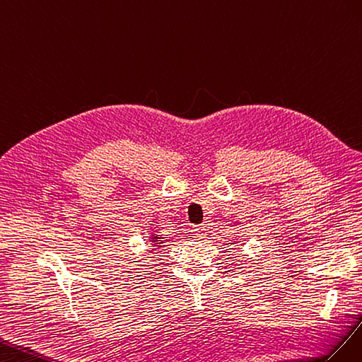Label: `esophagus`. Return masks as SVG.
<instances>
[{
	"mask_svg": "<svg viewBox=\"0 0 362 362\" xmlns=\"http://www.w3.org/2000/svg\"><path fill=\"white\" fill-rule=\"evenodd\" d=\"M192 235H194V238H197V240H203L204 236H206V226H194V229H192Z\"/></svg>",
	"mask_w": 362,
	"mask_h": 362,
	"instance_id": "obj_1",
	"label": "esophagus"
}]
</instances>
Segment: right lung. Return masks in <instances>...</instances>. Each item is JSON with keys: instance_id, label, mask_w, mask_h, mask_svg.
I'll return each mask as SVG.
<instances>
[{"instance_id": "right-lung-1", "label": "right lung", "mask_w": 362, "mask_h": 362, "mask_svg": "<svg viewBox=\"0 0 362 362\" xmlns=\"http://www.w3.org/2000/svg\"><path fill=\"white\" fill-rule=\"evenodd\" d=\"M153 240H154V241H156V244H158V245H159V244H162L160 241H158V240H160V238H159V236H153Z\"/></svg>"}]
</instances>
